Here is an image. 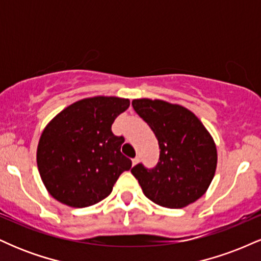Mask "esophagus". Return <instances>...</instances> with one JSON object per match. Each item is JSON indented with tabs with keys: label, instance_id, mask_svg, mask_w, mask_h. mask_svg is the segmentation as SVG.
<instances>
[{
	"label": "esophagus",
	"instance_id": "obj_1",
	"mask_svg": "<svg viewBox=\"0 0 261 261\" xmlns=\"http://www.w3.org/2000/svg\"><path fill=\"white\" fill-rule=\"evenodd\" d=\"M139 161H140V158H139V157L134 158V160H133V166H136V164L139 163Z\"/></svg>",
	"mask_w": 261,
	"mask_h": 261
}]
</instances>
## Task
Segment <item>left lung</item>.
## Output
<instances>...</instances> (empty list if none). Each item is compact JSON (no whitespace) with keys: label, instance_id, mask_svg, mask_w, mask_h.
Masks as SVG:
<instances>
[{"label":"left lung","instance_id":"1","mask_svg":"<svg viewBox=\"0 0 261 261\" xmlns=\"http://www.w3.org/2000/svg\"><path fill=\"white\" fill-rule=\"evenodd\" d=\"M135 112L148 124L160 145L157 166L137 164L131 173L151 201L181 208L206 193L215 176L217 149L212 136L187 108L161 99H134Z\"/></svg>","mask_w":261,"mask_h":261}]
</instances>
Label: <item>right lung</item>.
<instances>
[{
  "label": "right lung",
  "instance_id": "obj_1",
  "mask_svg": "<svg viewBox=\"0 0 261 261\" xmlns=\"http://www.w3.org/2000/svg\"><path fill=\"white\" fill-rule=\"evenodd\" d=\"M130 107L118 97L86 98L71 104L41 134L37 163L41 180L54 199L71 207H87L112 193L131 161L120 152L124 137L112 125Z\"/></svg>",
  "mask_w": 261,
  "mask_h": 261
}]
</instances>
